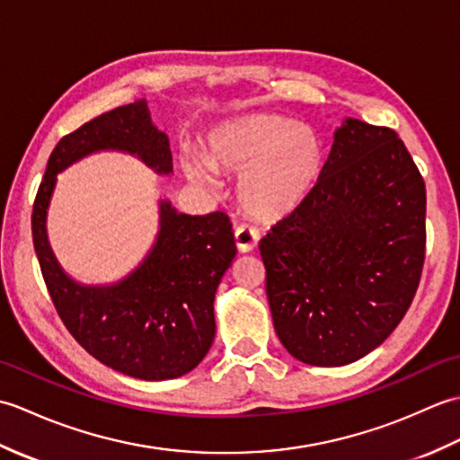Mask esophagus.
<instances>
[{"label":"esophagus","instance_id":"obj_1","mask_svg":"<svg viewBox=\"0 0 460 460\" xmlns=\"http://www.w3.org/2000/svg\"><path fill=\"white\" fill-rule=\"evenodd\" d=\"M235 243L237 249L243 252H249L257 247L259 243V229L252 227L249 223H241L235 227Z\"/></svg>","mask_w":460,"mask_h":460}]
</instances>
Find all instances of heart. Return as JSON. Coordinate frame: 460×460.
<instances>
[{"instance_id":"heart-1","label":"heart","mask_w":460,"mask_h":460,"mask_svg":"<svg viewBox=\"0 0 460 460\" xmlns=\"http://www.w3.org/2000/svg\"><path fill=\"white\" fill-rule=\"evenodd\" d=\"M205 163L185 155L193 181L213 183V168L241 175L237 198L251 217L282 219L314 188L324 150L318 136L280 114H251L225 122L209 134Z\"/></svg>"}]
</instances>
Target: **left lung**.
Returning <instances> with one entry per match:
<instances>
[{"instance_id": "8db88e82", "label": "left lung", "mask_w": 460, "mask_h": 460, "mask_svg": "<svg viewBox=\"0 0 460 460\" xmlns=\"http://www.w3.org/2000/svg\"><path fill=\"white\" fill-rule=\"evenodd\" d=\"M425 181L397 132L348 119L314 188L261 239L277 336L302 364L376 349L405 316L425 262Z\"/></svg>"}]
</instances>
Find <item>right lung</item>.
I'll list each match as a JSON object with an SVG mask.
<instances>
[{
    "label": "right lung",
    "mask_w": 460,
    "mask_h": 460,
    "mask_svg": "<svg viewBox=\"0 0 460 460\" xmlns=\"http://www.w3.org/2000/svg\"><path fill=\"white\" fill-rule=\"evenodd\" d=\"M106 148L136 154L155 172H172L168 138L154 128L144 102L119 106L63 136L33 201L39 267L57 314L93 358L130 377H180L199 364L215 338V288L237 252L231 221L223 211L193 217L162 201L158 241L128 279L106 288L75 285L47 243V205L58 172Z\"/></svg>",
    "instance_id": "obj_1"
}]
</instances>
